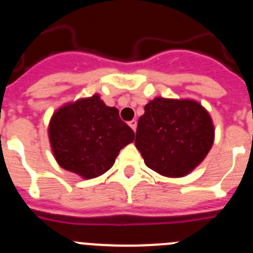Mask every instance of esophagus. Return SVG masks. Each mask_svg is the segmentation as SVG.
<instances>
[{
    "label": "esophagus",
    "mask_w": 253,
    "mask_h": 253,
    "mask_svg": "<svg viewBox=\"0 0 253 253\" xmlns=\"http://www.w3.org/2000/svg\"><path fill=\"white\" fill-rule=\"evenodd\" d=\"M128 125H129V127L133 129V131H136V128H137V121H136V120H132V121H129Z\"/></svg>",
    "instance_id": "obj_1"
}]
</instances>
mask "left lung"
I'll use <instances>...</instances> for the list:
<instances>
[{
  "label": "left lung",
  "instance_id": "8db88e82",
  "mask_svg": "<svg viewBox=\"0 0 253 253\" xmlns=\"http://www.w3.org/2000/svg\"><path fill=\"white\" fill-rule=\"evenodd\" d=\"M214 139L211 116L200 102L158 96L144 106L134 144L148 168L181 178L204 161Z\"/></svg>",
  "mask_w": 253,
  "mask_h": 253
}]
</instances>
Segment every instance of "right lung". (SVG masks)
<instances>
[{
  "label": "right lung",
  "instance_id": "1",
  "mask_svg": "<svg viewBox=\"0 0 253 253\" xmlns=\"http://www.w3.org/2000/svg\"><path fill=\"white\" fill-rule=\"evenodd\" d=\"M56 163L83 179L106 173L120 151L134 141V132L106 106L99 94L67 102L55 110L48 126Z\"/></svg>",
  "mask_w": 253,
  "mask_h": 253
}]
</instances>
